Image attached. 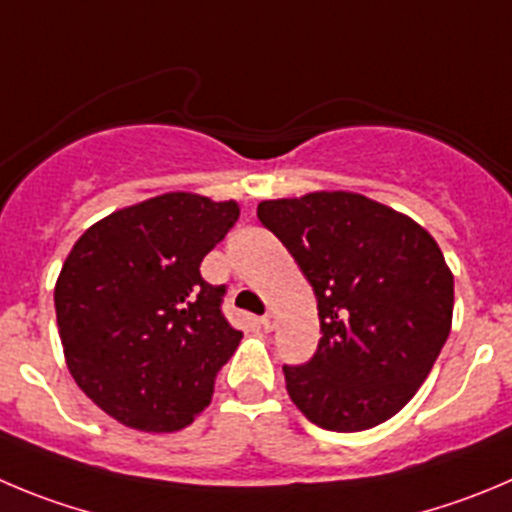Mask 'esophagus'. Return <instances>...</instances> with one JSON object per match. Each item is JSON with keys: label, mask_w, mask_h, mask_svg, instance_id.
Instances as JSON below:
<instances>
[{"label": "esophagus", "mask_w": 512, "mask_h": 512, "mask_svg": "<svg viewBox=\"0 0 512 512\" xmlns=\"http://www.w3.org/2000/svg\"><path fill=\"white\" fill-rule=\"evenodd\" d=\"M260 323L265 331H272V328H275V323H278V315H275V310H267V313L260 318Z\"/></svg>", "instance_id": "esophagus-1"}]
</instances>
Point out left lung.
Returning <instances> with one entry per match:
<instances>
[{
	"instance_id": "left-lung-1",
	"label": "left lung",
	"mask_w": 512,
	"mask_h": 512,
	"mask_svg": "<svg viewBox=\"0 0 512 512\" xmlns=\"http://www.w3.org/2000/svg\"><path fill=\"white\" fill-rule=\"evenodd\" d=\"M257 217L318 300V351L308 364L283 366L295 407L331 432H364L394 417L452 328L455 278L432 234L353 191L267 199Z\"/></svg>"
}]
</instances>
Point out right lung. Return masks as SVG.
<instances>
[{"mask_svg": "<svg viewBox=\"0 0 512 512\" xmlns=\"http://www.w3.org/2000/svg\"><path fill=\"white\" fill-rule=\"evenodd\" d=\"M237 217L232 199L169 191L108 214L70 250L55 283L65 364L116 422L176 432L209 407L242 333L199 265Z\"/></svg>", "mask_w": 512, "mask_h": 512, "instance_id": "add662e5", "label": "right lung"}]
</instances>
